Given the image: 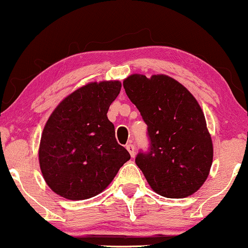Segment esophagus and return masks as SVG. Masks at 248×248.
Returning <instances> with one entry per match:
<instances>
[{"label": "esophagus", "instance_id": "1", "mask_svg": "<svg viewBox=\"0 0 248 248\" xmlns=\"http://www.w3.org/2000/svg\"><path fill=\"white\" fill-rule=\"evenodd\" d=\"M126 149L128 151H129L130 156H132L133 158L135 157V147H134L133 143H128V144L126 145Z\"/></svg>", "mask_w": 248, "mask_h": 248}]
</instances>
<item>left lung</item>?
Segmentation results:
<instances>
[{
    "label": "left lung",
    "mask_w": 248,
    "mask_h": 248,
    "mask_svg": "<svg viewBox=\"0 0 248 248\" xmlns=\"http://www.w3.org/2000/svg\"><path fill=\"white\" fill-rule=\"evenodd\" d=\"M124 91L148 126L150 147L135 163L155 192L183 199L199 190L213 164V141L199 103L183 84L166 75L134 74Z\"/></svg>",
    "instance_id": "obj_1"
}]
</instances>
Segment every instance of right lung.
<instances>
[{"label": "right lung", "mask_w": 248, "mask_h": 248, "mask_svg": "<svg viewBox=\"0 0 248 248\" xmlns=\"http://www.w3.org/2000/svg\"><path fill=\"white\" fill-rule=\"evenodd\" d=\"M120 90L119 80L89 83L50 114L41 135L39 164L45 181L58 195L68 200L98 195L130 159L107 118Z\"/></svg>", "instance_id": "1"}]
</instances>
